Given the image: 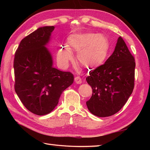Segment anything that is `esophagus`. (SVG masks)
<instances>
[{"label":"esophagus","instance_id":"1","mask_svg":"<svg viewBox=\"0 0 150 150\" xmlns=\"http://www.w3.org/2000/svg\"><path fill=\"white\" fill-rule=\"evenodd\" d=\"M75 82L77 83V84H81V83H82V80H81V77H75Z\"/></svg>","mask_w":150,"mask_h":150}]
</instances>
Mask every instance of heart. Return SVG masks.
<instances>
[{"instance_id": "heart-1", "label": "heart", "mask_w": 150, "mask_h": 150, "mask_svg": "<svg viewBox=\"0 0 150 150\" xmlns=\"http://www.w3.org/2000/svg\"><path fill=\"white\" fill-rule=\"evenodd\" d=\"M110 48L107 38L95 33L74 34L67 39L66 46L62 45L57 54L59 64L67 68L73 60L71 52L77 53L79 64L88 69H93L105 63Z\"/></svg>"}]
</instances>
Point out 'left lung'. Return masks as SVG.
Returning a JSON list of instances; mask_svg holds the SVG:
<instances>
[{
    "label": "left lung",
    "instance_id": "8db88e82",
    "mask_svg": "<svg viewBox=\"0 0 150 150\" xmlns=\"http://www.w3.org/2000/svg\"><path fill=\"white\" fill-rule=\"evenodd\" d=\"M135 67L134 56L119 37L112 54L103 65L90 71L86 78L93 89L86 104L93 115L107 117L123 107L134 89Z\"/></svg>",
    "mask_w": 150,
    "mask_h": 150
}]
</instances>
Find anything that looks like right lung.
<instances>
[{"mask_svg":"<svg viewBox=\"0 0 150 150\" xmlns=\"http://www.w3.org/2000/svg\"><path fill=\"white\" fill-rule=\"evenodd\" d=\"M54 26L39 28L20 42L14 59V89L22 103L36 115H45L57 105L63 91L73 83L71 72L53 67L45 45Z\"/></svg>","mask_w":150,"mask_h":150,"instance_id":"1","label":"right lung"}]
</instances>
